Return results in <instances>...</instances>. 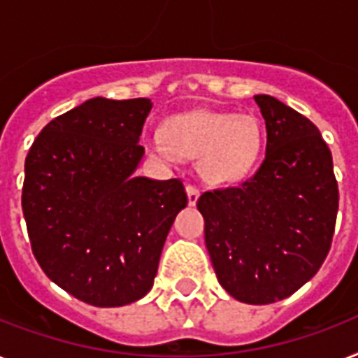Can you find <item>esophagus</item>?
Returning a JSON list of instances; mask_svg holds the SVG:
<instances>
[{
	"label": "esophagus",
	"instance_id": "1",
	"mask_svg": "<svg viewBox=\"0 0 358 358\" xmlns=\"http://www.w3.org/2000/svg\"><path fill=\"white\" fill-rule=\"evenodd\" d=\"M200 196V189L196 185L189 184L187 185V199H189V206H194L196 204V200Z\"/></svg>",
	"mask_w": 358,
	"mask_h": 358
}]
</instances>
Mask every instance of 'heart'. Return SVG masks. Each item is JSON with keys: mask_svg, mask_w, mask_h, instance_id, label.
I'll return each instance as SVG.
<instances>
[{"mask_svg": "<svg viewBox=\"0 0 358 358\" xmlns=\"http://www.w3.org/2000/svg\"><path fill=\"white\" fill-rule=\"evenodd\" d=\"M165 138L176 152L200 158V171L211 182H237L254 169L263 132L254 115L193 112L176 115L165 127ZM150 150L167 156L164 139L150 141Z\"/></svg>", "mask_w": 358, "mask_h": 358, "instance_id": "b5f03b06", "label": "heart"}]
</instances>
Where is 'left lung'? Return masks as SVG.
I'll return each instance as SVG.
<instances>
[{"label":"left lung","mask_w":358,"mask_h":358,"mask_svg":"<svg viewBox=\"0 0 358 358\" xmlns=\"http://www.w3.org/2000/svg\"><path fill=\"white\" fill-rule=\"evenodd\" d=\"M266 124L259 169L200 194L209 257L235 300L266 305L294 294L329 254L338 211L333 156L313 121L255 95Z\"/></svg>","instance_id":"8db88e82"}]
</instances>
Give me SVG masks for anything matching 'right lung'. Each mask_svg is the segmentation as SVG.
Masks as SVG:
<instances>
[{
  "instance_id": "obj_1",
  "label": "right lung",
  "mask_w": 358,
  "mask_h": 358,
  "mask_svg": "<svg viewBox=\"0 0 358 358\" xmlns=\"http://www.w3.org/2000/svg\"><path fill=\"white\" fill-rule=\"evenodd\" d=\"M150 99L95 97L49 121L25 158L22 209L40 268L95 307L143 298L174 217L182 180L134 176Z\"/></svg>"
}]
</instances>
